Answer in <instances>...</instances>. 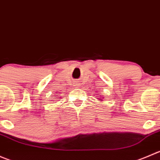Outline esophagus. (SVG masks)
<instances>
[{
  "label": "esophagus",
  "instance_id": "34e87169",
  "mask_svg": "<svg viewBox=\"0 0 160 160\" xmlns=\"http://www.w3.org/2000/svg\"><path fill=\"white\" fill-rule=\"evenodd\" d=\"M74 86H76V87H79V86H80V83H79L78 80H77V81L74 82Z\"/></svg>",
  "mask_w": 160,
  "mask_h": 160
}]
</instances>
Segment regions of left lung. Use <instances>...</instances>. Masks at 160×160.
Listing matches in <instances>:
<instances>
[{
	"label": "left lung",
	"mask_w": 160,
	"mask_h": 160,
	"mask_svg": "<svg viewBox=\"0 0 160 160\" xmlns=\"http://www.w3.org/2000/svg\"><path fill=\"white\" fill-rule=\"evenodd\" d=\"M100 100H101V99H100Z\"/></svg>",
	"instance_id": "left-lung-1"
}]
</instances>
